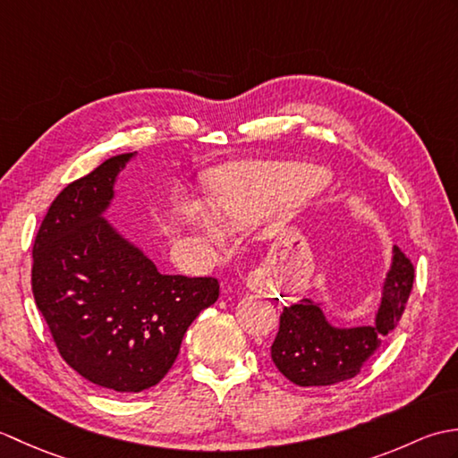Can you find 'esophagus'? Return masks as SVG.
Masks as SVG:
<instances>
[{
	"label": "esophagus",
	"instance_id": "1",
	"mask_svg": "<svg viewBox=\"0 0 458 458\" xmlns=\"http://www.w3.org/2000/svg\"><path fill=\"white\" fill-rule=\"evenodd\" d=\"M246 284H248V287L251 291H261V289H264V279H261L259 274H250L248 279H246Z\"/></svg>",
	"mask_w": 458,
	"mask_h": 458
}]
</instances>
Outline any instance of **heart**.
I'll list each match as a JSON object with an SVG mask.
<instances>
[{
  "instance_id": "1",
  "label": "heart",
  "mask_w": 458,
  "mask_h": 458,
  "mask_svg": "<svg viewBox=\"0 0 458 458\" xmlns=\"http://www.w3.org/2000/svg\"><path fill=\"white\" fill-rule=\"evenodd\" d=\"M328 173L305 163H238L222 169L212 184L210 207L228 226H246L277 208L293 207L325 189ZM181 220L208 244H220V224L200 204H184Z\"/></svg>"
}]
</instances>
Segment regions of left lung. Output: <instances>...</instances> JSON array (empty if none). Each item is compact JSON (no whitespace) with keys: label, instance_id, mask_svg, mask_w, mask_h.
<instances>
[{"label":"left lung","instance_id":"obj_1","mask_svg":"<svg viewBox=\"0 0 458 458\" xmlns=\"http://www.w3.org/2000/svg\"><path fill=\"white\" fill-rule=\"evenodd\" d=\"M415 269L400 248L384 284L382 305L372 325L336 328L325 318L315 301L301 299L279 317L271 360L289 382L297 386H333L360 374L366 360L384 344L405 310Z\"/></svg>","mask_w":458,"mask_h":458}]
</instances>
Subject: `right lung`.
<instances>
[{
    "label": "right lung",
    "instance_id": "right-lung-1",
    "mask_svg": "<svg viewBox=\"0 0 458 458\" xmlns=\"http://www.w3.org/2000/svg\"><path fill=\"white\" fill-rule=\"evenodd\" d=\"M133 153L106 159L51 202L33 244L31 289L58 354L118 394L157 386L182 336L220 295L216 277L163 276L102 212Z\"/></svg>",
    "mask_w": 458,
    "mask_h": 458
}]
</instances>
